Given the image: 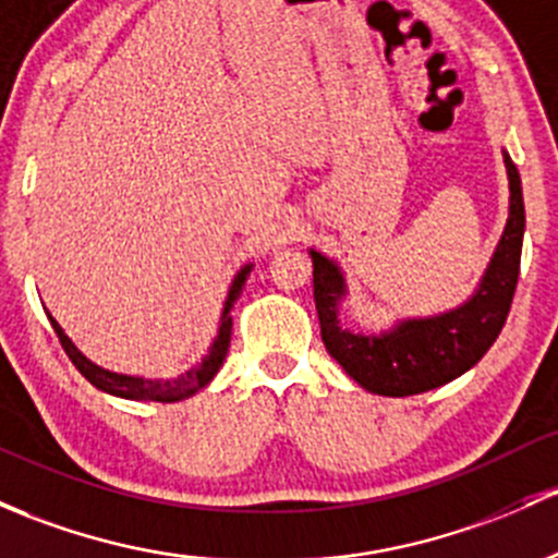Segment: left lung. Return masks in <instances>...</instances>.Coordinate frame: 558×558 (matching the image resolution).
Wrapping results in <instances>:
<instances>
[{
    "label": "left lung",
    "mask_w": 558,
    "mask_h": 558,
    "mask_svg": "<svg viewBox=\"0 0 558 558\" xmlns=\"http://www.w3.org/2000/svg\"><path fill=\"white\" fill-rule=\"evenodd\" d=\"M511 181V214L506 232L492 256L478 291L462 307L427 320H403L383 337H363L339 328L337 302L344 294V280L337 264L318 251L313 256V289L318 307L320 337L339 366L379 396H417L451 383L476 366L511 313L519 283L521 243H524V197L513 160L506 155Z\"/></svg>",
    "instance_id": "obj_1"
}]
</instances>
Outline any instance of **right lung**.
Here are the masks:
<instances>
[{
    "instance_id": "obj_1",
    "label": "right lung",
    "mask_w": 558,
    "mask_h": 558,
    "mask_svg": "<svg viewBox=\"0 0 558 558\" xmlns=\"http://www.w3.org/2000/svg\"><path fill=\"white\" fill-rule=\"evenodd\" d=\"M248 272H251V267H243L238 272V278L232 280L230 296H227L225 313H221L219 337H216L210 353L203 357L201 366L190 368V372L181 374L179 379H141V377H125V374L107 372V368H101V366H96V363L87 361V357L82 355L77 348H74V342L66 337V333H63V328L56 324V318H52V315H47V318H50V324H52V328H56L58 339H61V348L66 350V355L72 357V363L80 368L82 377H85L87 383L101 387V390L111 392V396L133 398V401H162V403L184 401V398L195 396L197 390H203V387L216 377V372L221 368V363H225L227 350H230V337H232L230 310H232V304L238 302V296H240V291H243Z\"/></svg>"
}]
</instances>
